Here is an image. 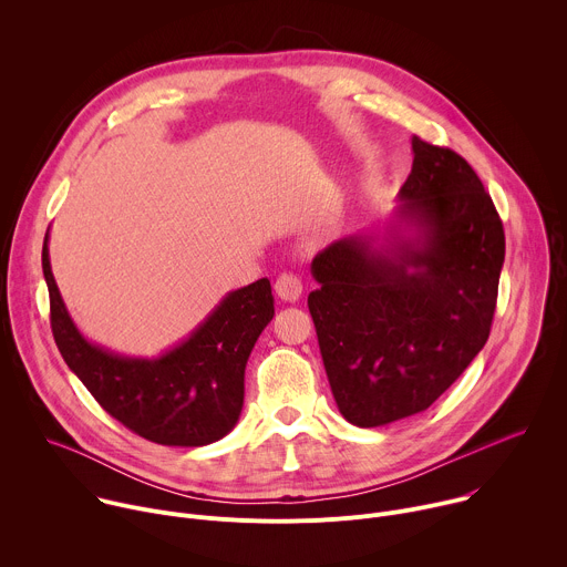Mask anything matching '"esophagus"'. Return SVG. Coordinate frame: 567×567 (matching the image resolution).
<instances>
[{
    "label": "esophagus",
    "mask_w": 567,
    "mask_h": 567,
    "mask_svg": "<svg viewBox=\"0 0 567 567\" xmlns=\"http://www.w3.org/2000/svg\"><path fill=\"white\" fill-rule=\"evenodd\" d=\"M274 289H276L278 298H282V300H287V302H296V300L302 296V282H300V278L293 276V274H282V276L276 280Z\"/></svg>",
    "instance_id": "34e87169"
}]
</instances>
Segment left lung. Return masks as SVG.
Here are the masks:
<instances>
[{
    "instance_id": "1",
    "label": "left lung",
    "mask_w": 567,
    "mask_h": 567,
    "mask_svg": "<svg viewBox=\"0 0 567 567\" xmlns=\"http://www.w3.org/2000/svg\"><path fill=\"white\" fill-rule=\"evenodd\" d=\"M392 215L311 262L307 305L341 415L361 429L417 415L489 339L505 230L466 161L413 136Z\"/></svg>"
}]
</instances>
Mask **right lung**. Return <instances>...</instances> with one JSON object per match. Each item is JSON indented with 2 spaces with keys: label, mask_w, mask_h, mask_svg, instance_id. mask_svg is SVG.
Segmentation results:
<instances>
[{
  "label": "right lung",
  "mask_w": 567,
  "mask_h": 567,
  "mask_svg": "<svg viewBox=\"0 0 567 567\" xmlns=\"http://www.w3.org/2000/svg\"><path fill=\"white\" fill-rule=\"evenodd\" d=\"M42 271L55 346L69 370L114 420L164 446H206L235 429L245 406L247 361L274 318L267 278L228 291L171 350L127 357L92 343L78 330L51 271L49 233Z\"/></svg>",
  "instance_id": "obj_1"
}]
</instances>
